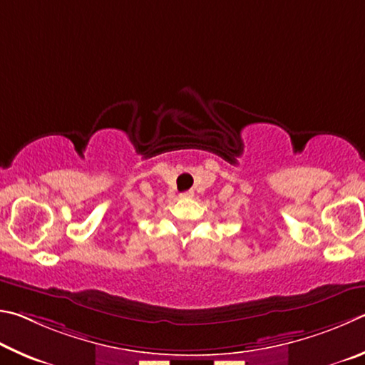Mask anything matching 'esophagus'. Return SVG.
Returning a JSON list of instances; mask_svg holds the SVG:
<instances>
[{
  "label": "esophagus",
  "mask_w": 365,
  "mask_h": 365,
  "mask_svg": "<svg viewBox=\"0 0 365 365\" xmlns=\"http://www.w3.org/2000/svg\"><path fill=\"white\" fill-rule=\"evenodd\" d=\"M182 199H192L194 197V190H186V192L181 194Z\"/></svg>",
  "instance_id": "1"
}]
</instances>
